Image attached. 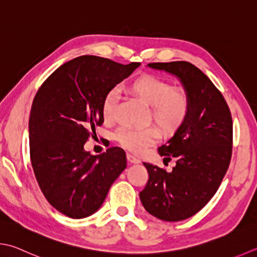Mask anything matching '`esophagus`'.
I'll return each mask as SVG.
<instances>
[{"label": "esophagus", "mask_w": 257, "mask_h": 257, "mask_svg": "<svg viewBox=\"0 0 257 257\" xmlns=\"http://www.w3.org/2000/svg\"><path fill=\"white\" fill-rule=\"evenodd\" d=\"M127 159H128V162L132 164H139L140 163L139 158L136 157V156L133 154H127Z\"/></svg>", "instance_id": "esophagus-1"}]
</instances>
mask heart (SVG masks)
<instances>
[{
    "instance_id": "1",
    "label": "heart",
    "mask_w": 257,
    "mask_h": 257,
    "mask_svg": "<svg viewBox=\"0 0 257 257\" xmlns=\"http://www.w3.org/2000/svg\"><path fill=\"white\" fill-rule=\"evenodd\" d=\"M129 90L150 105V118L165 134L175 133L188 117L190 110L188 93L183 89L173 88L163 79L149 74L142 75L129 84ZM117 101L118 90L115 88L109 90L101 104V114L105 121L113 119ZM115 137L122 147L134 153H142L156 142L158 132L153 127H121Z\"/></svg>"
}]
</instances>
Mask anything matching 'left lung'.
Instances as JSON below:
<instances>
[{
  "label": "left lung",
  "instance_id": "1",
  "mask_svg": "<svg viewBox=\"0 0 257 257\" xmlns=\"http://www.w3.org/2000/svg\"><path fill=\"white\" fill-rule=\"evenodd\" d=\"M149 68L175 75L190 99L186 121L158 153L176 160L170 173L143 163L148 182L139 197L149 214L166 222L192 217L212 199L227 172L233 145L232 115L223 94L207 75L186 61L157 62Z\"/></svg>",
  "mask_w": 257,
  "mask_h": 257
}]
</instances>
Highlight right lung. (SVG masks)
<instances>
[{
    "label": "right lung",
    "mask_w": 257,
    "mask_h": 257,
    "mask_svg": "<svg viewBox=\"0 0 257 257\" xmlns=\"http://www.w3.org/2000/svg\"><path fill=\"white\" fill-rule=\"evenodd\" d=\"M139 65L82 55L59 67L35 94L29 120L32 168L44 197L68 217L97 212L127 167L121 148L92 156L83 146L103 123L104 95Z\"/></svg>",
    "instance_id": "obj_1"
}]
</instances>
